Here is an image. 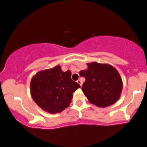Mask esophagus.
Returning <instances> with one entry per match:
<instances>
[{"mask_svg": "<svg viewBox=\"0 0 147 147\" xmlns=\"http://www.w3.org/2000/svg\"><path fill=\"white\" fill-rule=\"evenodd\" d=\"M77 82H78V84H80V85L82 86V80H78Z\"/></svg>", "mask_w": 147, "mask_h": 147, "instance_id": "esophagus-1", "label": "esophagus"}]
</instances>
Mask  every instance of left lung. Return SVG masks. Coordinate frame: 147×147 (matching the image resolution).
<instances>
[{"label":"left lung","mask_w":147,"mask_h":147,"mask_svg":"<svg viewBox=\"0 0 147 147\" xmlns=\"http://www.w3.org/2000/svg\"><path fill=\"white\" fill-rule=\"evenodd\" d=\"M87 69L80 72L84 77L83 93L92 104L105 108L113 104L120 98L123 81L116 69L109 64L92 62Z\"/></svg>","instance_id":"1"}]
</instances>
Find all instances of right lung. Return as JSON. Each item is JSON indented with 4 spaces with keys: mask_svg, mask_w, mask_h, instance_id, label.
Instances as JSON below:
<instances>
[{
    "mask_svg": "<svg viewBox=\"0 0 147 147\" xmlns=\"http://www.w3.org/2000/svg\"><path fill=\"white\" fill-rule=\"evenodd\" d=\"M80 85L71 79L69 70L58 65L38 72L31 80L30 92L35 103L50 113H61L69 106L72 94Z\"/></svg>",
    "mask_w": 147,
    "mask_h": 147,
    "instance_id": "add662e5",
    "label": "right lung"
}]
</instances>
